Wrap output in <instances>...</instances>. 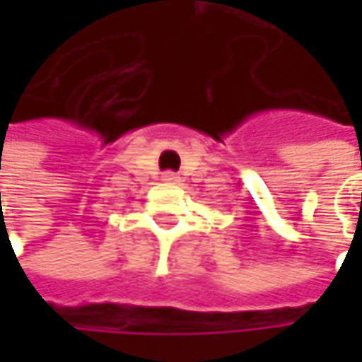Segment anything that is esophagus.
I'll return each mask as SVG.
<instances>
[{"label":"esophagus","mask_w":362,"mask_h":362,"mask_svg":"<svg viewBox=\"0 0 362 362\" xmlns=\"http://www.w3.org/2000/svg\"><path fill=\"white\" fill-rule=\"evenodd\" d=\"M163 182H170V184H176L178 182V176L174 172H165L163 174Z\"/></svg>","instance_id":"34e87169"}]
</instances>
